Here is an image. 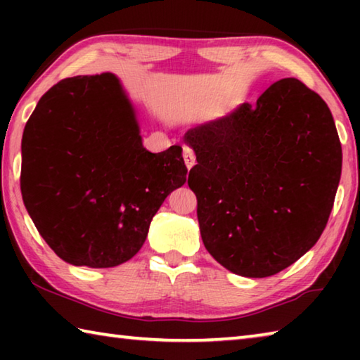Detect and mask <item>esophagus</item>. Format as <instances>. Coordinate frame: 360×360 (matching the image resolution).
Masks as SVG:
<instances>
[{"instance_id":"1","label":"esophagus","mask_w":360,"mask_h":360,"mask_svg":"<svg viewBox=\"0 0 360 360\" xmlns=\"http://www.w3.org/2000/svg\"><path fill=\"white\" fill-rule=\"evenodd\" d=\"M184 162L187 169H191L195 165V154L191 148H184Z\"/></svg>"}]
</instances>
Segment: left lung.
Masks as SVG:
<instances>
[{
	"mask_svg": "<svg viewBox=\"0 0 360 360\" xmlns=\"http://www.w3.org/2000/svg\"><path fill=\"white\" fill-rule=\"evenodd\" d=\"M188 187L197 195L205 248L236 275L266 278L311 249L330 216L341 144L321 96L294 77L271 84L257 105L195 127Z\"/></svg>",
	"mask_w": 360,
	"mask_h": 360,
	"instance_id": "left-lung-1",
	"label": "left lung"
}]
</instances>
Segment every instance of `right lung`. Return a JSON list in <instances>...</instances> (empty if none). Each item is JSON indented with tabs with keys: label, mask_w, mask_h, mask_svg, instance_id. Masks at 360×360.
Segmentation results:
<instances>
[{
	"label": "right lung",
	"mask_w": 360,
	"mask_h": 360,
	"mask_svg": "<svg viewBox=\"0 0 360 360\" xmlns=\"http://www.w3.org/2000/svg\"><path fill=\"white\" fill-rule=\"evenodd\" d=\"M186 176L181 146L143 148L135 108L111 72L60 81L23 130V203L49 248L76 266L130 260Z\"/></svg>",
	"instance_id": "obj_1"
}]
</instances>
